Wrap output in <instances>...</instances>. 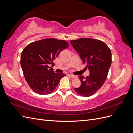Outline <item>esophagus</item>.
<instances>
[{
	"label": "esophagus",
	"mask_w": 133,
	"mask_h": 133,
	"mask_svg": "<svg viewBox=\"0 0 133 133\" xmlns=\"http://www.w3.org/2000/svg\"><path fill=\"white\" fill-rule=\"evenodd\" d=\"M70 77L72 78H76V77H77L76 75H73V74H70Z\"/></svg>",
	"instance_id": "1"
}]
</instances>
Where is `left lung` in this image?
<instances>
[{"instance_id":"1","label":"left lung","mask_w":133,"mask_h":133,"mask_svg":"<svg viewBox=\"0 0 133 133\" xmlns=\"http://www.w3.org/2000/svg\"><path fill=\"white\" fill-rule=\"evenodd\" d=\"M90 74L86 78L78 76L81 85L75 90L80 95H93L105 83L111 64V53L105 43L97 39L80 38L70 41Z\"/></svg>"}]
</instances>
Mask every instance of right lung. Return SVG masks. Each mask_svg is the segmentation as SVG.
I'll return each mask as SVG.
<instances>
[{
  "instance_id": "right-lung-1",
  "label": "right lung",
  "mask_w": 133,
  "mask_h": 133,
  "mask_svg": "<svg viewBox=\"0 0 133 133\" xmlns=\"http://www.w3.org/2000/svg\"><path fill=\"white\" fill-rule=\"evenodd\" d=\"M64 40L45 39L31 43L23 49L21 65L25 80L31 89L41 95L53 92L63 76L50 67L60 51L68 48Z\"/></svg>"
}]
</instances>
